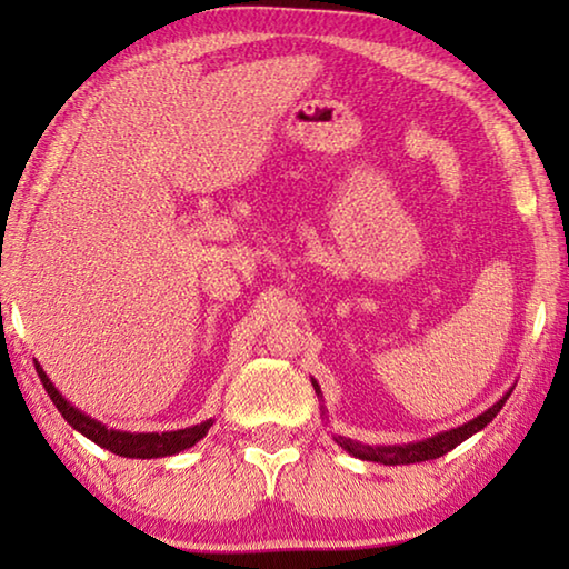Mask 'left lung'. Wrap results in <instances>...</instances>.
Returning a JSON list of instances; mask_svg holds the SVG:
<instances>
[{
    "label": "left lung",
    "mask_w": 569,
    "mask_h": 569,
    "mask_svg": "<svg viewBox=\"0 0 569 569\" xmlns=\"http://www.w3.org/2000/svg\"><path fill=\"white\" fill-rule=\"evenodd\" d=\"M313 389L319 391V383L313 381ZM505 399H499L492 409H487L485 413H479L477 419H471L467 423H461V427L445 431V435H437L427 441H417V445H403V447H369V445H359V441H351V439H343L339 437L336 441L349 451V455L366 459V461H381V465H413V461H429V459H437V457H445L447 451L455 449L461 441L469 439L471 435H477L487 427L489 421H492L499 409L505 407Z\"/></svg>",
    "instance_id": "left-lung-1"
}]
</instances>
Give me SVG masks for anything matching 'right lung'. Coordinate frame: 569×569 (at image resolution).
<instances>
[{"instance_id":"obj_1","label":"right lung","mask_w":569,"mask_h":569,"mask_svg":"<svg viewBox=\"0 0 569 569\" xmlns=\"http://www.w3.org/2000/svg\"><path fill=\"white\" fill-rule=\"evenodd\" d=\"M37 373H40V381L44 391L50 393V399L54 401L57 411L62 413L70 427H74L80 435L92 439L94 445H100L102 449H110L112 455L120 457H130V459H156V457H170L178 455V451L188 449L206 437V431L210 429L213 421H203L196 423V427L188 429H178V431H166V435H128V431H114L108 429L104 423L94 421L90 417H84L82 411H77L62 399V393L52 387V381L47 379V373L42 371L40 363H34Z\"/></svg>"}]
</instances>
